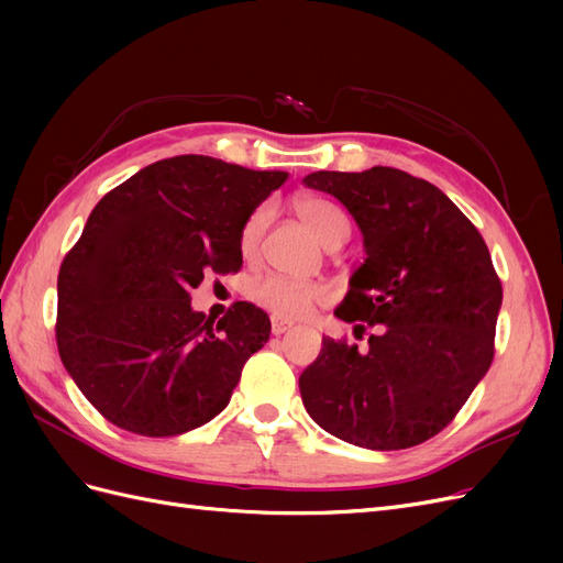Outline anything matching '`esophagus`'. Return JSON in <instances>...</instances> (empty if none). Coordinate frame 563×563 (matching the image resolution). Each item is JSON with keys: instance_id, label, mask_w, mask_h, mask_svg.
<instances>
[{"instance_id": "34e87169", "label": "esophagus", "mask_w": 563, "mask_h": 563, "mask_svg": "<svg viewBox=\"0 0 563 563\" xmlns=\"http://www.w3.org/2000/svg\"><path fill=\"white\" fill-rule=\"evenodd\" d=\"M294 327V321H288V319H282V317H272V333L275 335H282V333H286L288 329Z\"/></svg>"}]
</instances>
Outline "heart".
<instances>
[{
  "label": "heart",
  "instance_id": "heart-1",
  "mask_svg": "<svg viewBox=\"0 0 563 563\" xmlns=\"http://www.w3.org/2000/svg\"><path fill=\"white\" fill-rule=\"evenodd\" d=\"M294 209L323 246L333 242L335 236H345L347 240L350 220L343 213V209H340L331 199L317 197V195H300L294 201ZM267 220H269V211L265 207L255 209L249 216L240 236V249L246 258H251V255H255V251H258L263 232L267 228ZM251 298L275 317L298 319L302 314H308L317 302L327 298V288L314 282H300L284 275H267L251 286Z\"/></svg>",
  "mask_w": 563,
  "mask_h": 563
}]
</instances>
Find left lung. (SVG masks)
<instances>
[{
    "label": "left lung",
    "mask_w": 563,
    "mask_h": 563,
    "mask_svg": "<svg viewBox=\"0 0 563 563\" xmlns=\"http://www.w3.org/2000/svg\"><path fill=\"white\" fill-rule=\"evenodd\" d=\"M302 183L335 197L364 236V263L335 317L368 350L321 340L298 380L321 430L371 451L439 434L493 362L503 286L465 213L437 185L399 168L317 172Z\"/></svg>",
    "instance_id": "obj_1"
}]
</instances>
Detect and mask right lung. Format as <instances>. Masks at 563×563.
<instances>
[{"label":"right lung","instance_id":"obj_1","mask_svg":"<svg viewBox=\"0 0 563 563\" xmlns=\"http://www.w3.org/2000/svg\"><path fill=\"white\" fill-rule=\"evenodd\" d=\"M286 178L180 155L96 203L58 272L56 340L81 395L117 428L176 437L230 404L269 317L240 300L213 323L190 291L203 272L242 267L246 220Z\"/></svg>","mask_w":563,"mask_h":563}]
</instances>
